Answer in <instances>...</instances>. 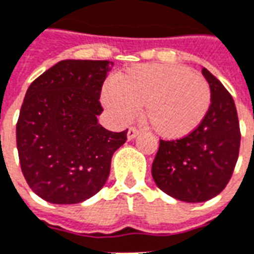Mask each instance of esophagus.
Returning <instances> with one entry per match:
<instances>
[{
    "label": "esophagus",
    "instance_id": "obj_1",
    "mask_svg": "<svg viewBox=\"0 0 254 254\" xmlns=\"http://www.w3.org/2000/svg\"><path fill=\"white\" fill-rule=\"evenodd\" d=\"M139 135V129L135 128V127H129L128 131H127V137H128V140H132L135 137Z\"/></svg>",
    "mask_w": 254,
    "mask_h": 254
}]
</instances>
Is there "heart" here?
<instances>
[{"instance_id": "heart-1", "label": "heart", "mask_w": 254, "mask_h": 254, "mask_svg": "<svg viewBox=\"0 0 254 254\" xmlns=\"http://www.w3.org/2000/svg\"><path fill=\"white\" fill-rule=\"evenodd\" d=\"M205 78L182 64H137L118 74L102 100L117 121L126 123L143 106L149 127L166 139H182L205 119L211 107Z\"/></svg>"}]
</instances>
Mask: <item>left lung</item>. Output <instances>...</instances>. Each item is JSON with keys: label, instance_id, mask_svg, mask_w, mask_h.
Returning <instances> with one entry per match:
<instances>
[{"label": "left lung", "instance_id": "left-lung-1", "mask_svg": "<svg viewBox=\"0 0 254 254\" xmlns=\"http://www.w3.org/2000/svg\"><path fill=\"white\" fill-rule=\"evenodd\" d=\"M201 72L211 87L207 117L188 136L160 140L151 170L163 192L186 202L207 201L227 187L241 139L235 100L207 68Z\"/></svg>", "mask_w": 254, "mask_h": 254}]
</instances>
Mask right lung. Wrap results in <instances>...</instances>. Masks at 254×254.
<instances>
[{
    "instance_id": "1",
    "label": "right lung",
    "mask_w": 254,
    "mask_h": 254,
    "mask_svg": "<svg viewBox=\"0 0 254 254\" xmlns=\"http://www.w3.org/2000/svg\"><path fill=\"white\" fill-rule=\"evenodd\" d=\"M110 61H61L29 86L17 122L19 164L27 184L53 204H78L107 182L127 129L98 123Z\"/></svg>"
}]
</instances>
